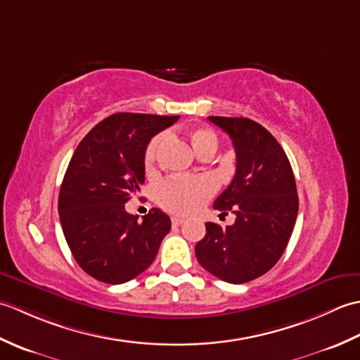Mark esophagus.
Masks as SVG:
<instances>
[{
	"label": "esophagus",
	"mask_w": 360,
	"mask_h": 360,
	"mask_svg": "<svg viewBox=\"0 0 360 360\" xmlns=\"http://www.w3.org/2000/svg\"><path fill=\"white\" fill-rule=\"evenodd\" d=\"M184 218H181V217H173L172 218V223H173V226H181L182 223H184Z\"/></svg>",
	"instance_id": "esophagus-1"
}]
</instances>
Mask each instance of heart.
<instances>
[{
    "label": "heart",
    "instance_id": "obj_1",
    "mask_svg": "<svg viewBox=\"0 0 360 360\" xmlns=\"http://www.w3.org/2000/svg\"><path fill=\"white\" fill-rule=\"evenodd\" d=\"M167 139L165 133L153 137L143 155L147 170L155 168L158 153ZM193 148L198 155L205 150L217 151L218 136L210 128L200 127L190 133ZM217 186L210 178H190V176H170L156 187V201L159 205L176 215H190L200 210L215 193Z\"/></svg>",
    "mask_w": 360,
    "mask_h": 360
}]
</instances>
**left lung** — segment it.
Masks as SVG:
<instances>
[{"label":"left lung","instance_id":"8db88e82","mask_svg":"<svg viewBox=\"0 0 360 360\" xmlns=\"http://www.w3.org/2000/svg\"><path fill=\"white\" fill-rule=\"evenodd\" d=\"M231 136L236 170L213 209L235 213L232 226L205 223L195 254L205 271L233 285L262 277L285 252L298 213L292 168L277 139L246 117L210 116Z\"/></svg>","mask_w":360,"mask_h":360}]
</instances>
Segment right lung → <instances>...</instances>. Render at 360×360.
Segmentation results:
<instances>
[{"mask_svg":"<svg viewBox=\"0 0 360 360\" xmlns=\"http://www.w3.org/2000/svg\"><path fill=\"white\" fill-rule=\"evenodd\" d=\"M179 116L117 112L83 137L58 195L60 223L75 262L91 277L120 285L142 274L170 232L167 213L142 221L125 210L145 181L143 155L151 137Z\"/></svg>","mask_w":360,"mask_h":360,"instance_id":"add662e5","label":"right lung"}]
</instances>
